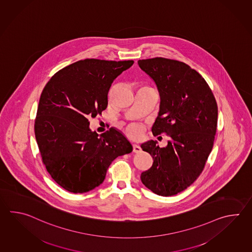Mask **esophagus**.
<instances>
[{"instance_id": "obj_1", "label": "esophagus", "mask_w": 252, "mask_h": 252, "mask_svg": "<svg viewBox=\"0 0 252 252\" xmlns=\"http://www.w3.org/2000/svg\"><path fill=\"white\" fill-rule=\"evenodd\" d=\"M141 151H142V148L137 145V144H134L133 145V152L135 153V154H138V153H141Z\"/></svg>"}]
</instances>
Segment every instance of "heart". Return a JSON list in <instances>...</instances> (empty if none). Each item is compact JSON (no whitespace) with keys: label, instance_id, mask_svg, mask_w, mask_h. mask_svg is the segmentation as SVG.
Listing matches in <instances>:
<instances>
[{"label":"heart","instance_id":"b5f03b06","mask_svg":"<svg viewBox=\"0 0 252 252\" xmlns=\"http://www.w3.org/2000/svg\"><path fill=\"white\" fill-rule=\"evenodd\" d=\"M126 131H127V134L132 137H138L139 135L141 134L140 128L135 125H130L126 129Z\"/></svg>","mask_w":252,"mask_h":252}]
</instances>
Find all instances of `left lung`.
<instances>
[{"label":"left lung","instance_id":"8db88e82","mask_svg":"<svg viewBox=\"0 0 252 252\" xmlns=\"http://www.w3.org/2000/svg\"><path fill=\"white\" fill-rule=\"evenodd\" d=\"M138 64L153 78L160 97L152 132L170 137L163 148L153 140L141 145L154 159L141 180L157 195H177L205 168L217 129V103L206 80L185 63L154 57Z\"/></svg>","mask_w":252,"mask_h":252}]
</instances>
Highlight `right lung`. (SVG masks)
<instances>
[{"label":"right lung","mask_w":252,"mask_h":252,"mask_svg":"<svg viewBox=\"0 0 252 252\" xmlns=\"http://www.w3.org/2000/svg\"><path fill=\"white\" fill-rule=\"evenodd\" d=\"M133 63L80 60L55 73L44 88L34 126L36 143L46 170L67 191L94 189L114 159L133 151L117 129L98 135L88 119L107 108L112 82Z\"/></svg>","instance_id":"1"}]
</instances>
